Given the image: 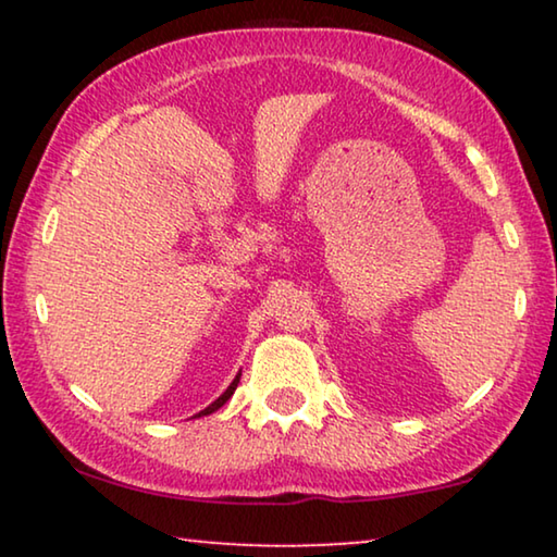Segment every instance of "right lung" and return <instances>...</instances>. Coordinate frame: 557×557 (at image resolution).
Returning <instances> with one entry per match:
<instances>
[{"label":"right lung","instance_id":"obj_1","mask_svg":"<svg viewBox=\"0 0 557 557\" xmlns=\"http://www.w3.org/2000/svg\"><path fill=\"white\" fill-rule=\"evenodd\" d=\"M238 383H240V373L238 375H235V379H233V383L228 385V388H225L221 395H219V398H215L211 405H209V408H203L201 412H196L194 414V418H203V414H211V412H215V410H219V408H223V405L225 403H228V398H231V395L235 393V388H238Z\"/></svg>","mask_w":557,"mask_h":557}]
</instances>
